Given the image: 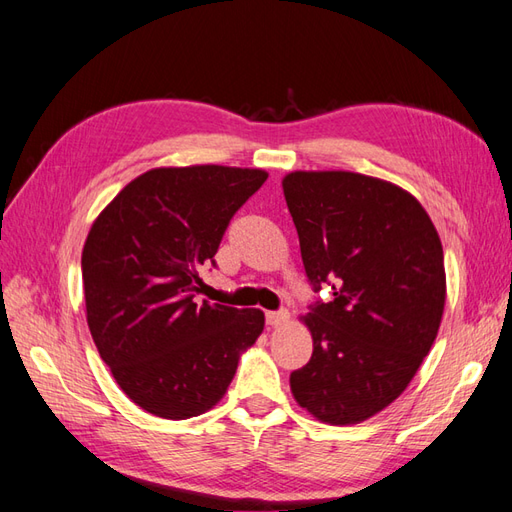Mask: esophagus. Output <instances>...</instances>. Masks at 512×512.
<instances>
[{"label":"esophagus","instance_id":"obj_1","mask_svg":"<svg viewBox=\"0 0 512 512\" xmlns=\"http://www.w3.org/2000/svg\"><path fill=\"white\" fill-rule=\"evenodd\" d=\"M287 320H290V311H287V309L268 311V313H266V322H268L270 326H281V324H285Z\"/></svg>","mask_w":512,"mask_h":512}]
</instances>
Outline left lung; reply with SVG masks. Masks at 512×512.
<instances>
[{
  "label": "left lung",
  "mask_w": 512,
  "mask_h": 512,
  "mask_svg": "<svg viewBox=\"0 0 512 512\" xmlns=\"http://www.w3.org/2000/svg\"><path fill=\"white\" fill-rule=\"evenodd\" d=\"M283 194L313 290L307 365L292 372L296 402L326 424H359L411 383L435 342L445 305L439 233L413 194L348 170H296Z\"/></svg>",
  "instance_id": "obj_1"
}]
</instances>
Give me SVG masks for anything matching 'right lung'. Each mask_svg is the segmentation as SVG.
Returning a JSON list of instances; mask_svg holds the SVG:
<instances>
[{
  "instance_id": "1",
  "label": "right lung",
  "mask_w": 512,
  "mask_h": 512,
  "mask_svg": "<svg viewBox=\"0 0 512 512\" xmlns=\"http://www.w3.org/2000/svg\"><path fill=\"white\" fill-rule=\"evenodd\" d=\"M266 170L153 168L129 181L82 251L86 320L114 381L140 409L188 419L225 396L264 311L194 303L201 266Z\"/></svg>"
}]
</instances>
